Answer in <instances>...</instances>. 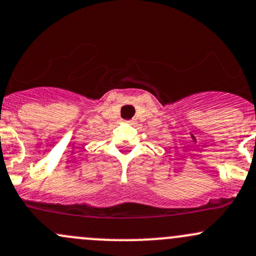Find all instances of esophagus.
I'll use <instances>...</instances> for the list:
<instances>
[{
	"label": "esophagus",
	"instance_id": "esophagus-1",
	"mask_svg": "<svg viewBox=\"0 0 256 256\" xmlns=\"http://www.w3.org/2000/svg\"><path fill=\"white\" fill-rule=\"evenodd\" d=\"M128 122H131V121H128Z\"/></svg>",
	"mask_w": 256,
	"mask_h": 256
}]
</instances>
